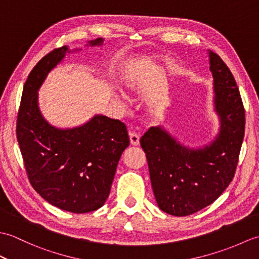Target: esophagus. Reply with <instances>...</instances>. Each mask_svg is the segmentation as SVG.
<instances>
[{
  "label": "esophagus",
  "mask_w": 259,
  "mask_h": 259,
  "mask_svg": "<svg viewBox=\"0 0 259 259\" xmlns=\"http://www.w3.org/2000/svg\"><path fill=\"white\" fill-rule=\"evenodd\" d=\"M130 137V142L133 146H138L139 145V139H140V136L139 134L137 133H130L129 134Z\"/></svg>",
  "instance_id": "1"
}]
</instances>
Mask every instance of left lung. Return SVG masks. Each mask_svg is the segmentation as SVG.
Segmentation results:
<instances>
[{
  "instance_id": "obj_1",
  "label": "left lung",
  "mask_w": 259,
  "mask_h": 259,
  "mask_svg": "<svg viewBox=\"0 0 259 259\" xmlns=\"http://www.w3.org/2000/svg\"><path fill=\"white\" fill-rule=\"evenodd\" d=\"M214 110L221 131L210 146L189 149L166 130L152 126L140 138L159 208L188 216L210 205L235 176L245 134V109L233 73L218 54L209 52Z\"/></svg>"
}]
</instances>
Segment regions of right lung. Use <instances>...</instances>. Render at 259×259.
<instances>
[{"label": "right lung", "mask_w": 259, "mask_h": 259, "mask_svg": "<svg viewBox=\"0 0 259 259\" xmlns=\"http://www.w3.org/2000/svg\"><path fill=\"white\" fill-rule=\"evenodd\" d=\"M102 38L90 41L100 46ZM68 47L54 49L30 72L22 93L16 138L27 178L43 199L62 210L84 213L103 206L119 159L129 146L126 126L119 120L95 115L78 128L58 129L38 110L37 90L62 61Z\"/></svg>", "instance_id": "add662e5"}]
</instances>
